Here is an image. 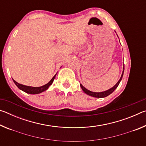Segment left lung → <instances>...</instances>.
I'll use <instances>...</instances> for the list:
<instances>
[{"mask_svg": "<svg viewBox=\"0 0 146 146\" xmlns=\"http://www.w3.org/2000/svg\"><path fill=\"white\" fill-rule=\"evenodd\" d=\"M123 71H124V64H123L122 74V75H121V77L120 78V80L118 81V82L114 86H113V88H110V90H108L107 91H103V92H98V93H97V92H93V91H91L90 90H87V89L84 87V86L82 84H80V87H81V88H82V90H83L84 92L87 94V95H88L91 96V97H96V98H104V97H107V96L110 95V94H111L113 92V91H114L116 90V89H117V88L118 87V86L119 85L120 81H121V80H122V76H123Z\"/></svg>", "mask_w": 146, "mask_h": 146, "instance_id": "obj_1", "label": "left lung"}]
</instances>
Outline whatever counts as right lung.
Listing matches in <instances>:
<instances>
[{"instance_id": "add662e5", "label": "right lung", "mask_w": 146, "mask_h": 146, "mask_svg": "<svg viewBox=\"0 0 146 146\" xmlns=\"http://www.w3.org/2000/svg\"><path fill=\"white\" fill-rule=\"evenodd\" d=\"M56 75V74H55V75L52 78H51V80L49 81V82L48 84H46L42 86H40V87H31V86H25V85L21 84H19L18 82H17L15 80H13H13L14 83L15 84V85L21 90L24 91V92H26V93L33 94V95H35V94L40 93L42 92H43V91L48 90L49 86L52 84V83L53 82L54 79H55V78Z\"/></svg>"}]
</instances>
